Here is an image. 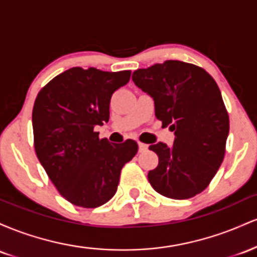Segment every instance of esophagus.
I'll return each instance as SVG.
<instances>
[{"label": "esophagus", "instance_id": "34e87169", "mask_svg": "<svg viewBox=\"0 0 257 257\" xmlns=\"http://www.w3.org/2000/svg\"><path fill=\"white\" fill-rule=\"evenodd\" d=\"M138 144H139V152H145L146 150H147V147H149V146L146 145V144L140 143V141H139Z\"/></svg>", "mask_w": 257, "mask_h": 257}]
</instances>
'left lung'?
Masks as SVG:
<instances>
[{
  "label": "left lung",
  "mask_w": 257,
  "mask_h": 257,
  "mask_svg": "<svg viewBox=\"0 0 257 257\" xmlns=\"http://www.w3.org/2000/svg\"><path fill=\"white\" fill-rule=\"evenodd\" d=\"M132 78L175 134L172 146L150 145L158 156L150 184L168 198H192L208 187L225 157L229 118L216 82L202 67L179 60L139 69Z\"/></svg>",
  "instance_id": "1"
}]
</instances>
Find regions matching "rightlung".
<instances>
[{"instance_id": "add662e5", "label": "right lung", "mask_w": 257, "mask_h": 257, "mask_svg": "<svg viewBox=\"0 0 257 257\" xmlns=\"http://www.w3.org/2000/svg\"><path fill=\"white\" fill-rule=\"evenodd\" d=\"M131 75V70L72 67L37 94L32 110L35 152L59 193L73 205L98 208L108 202L120 170L137 155V141L111 144L94 131L108 122L112 94Z\"/></svg>"}]
</instances>
